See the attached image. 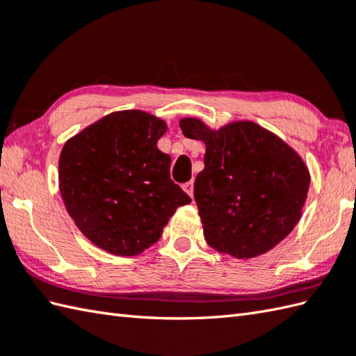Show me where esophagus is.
<instances>
[{
	"label": "esophagus",
	"instance_id": "1",
	"mask_svg": "<svg viewBox=\"0 0 356 356\" xmlns=\"http://www.w3.org/2000/svg\"><path fill=\"white\" fill-rule=\"evenodd\" d=\"M182 188H184V191H185L188 195H190V197H193V195H194V182H193V180H190V182L184 184Z\"/></svg>",
	"mask_w": 356,
	"mask_h": 356
}]
</instances>
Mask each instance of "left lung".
<instances>
[{
	"instance_id": "obj_1",
	"label": "left lung",
	"mask_w": 356,
	"mask_h": 356,
	"mask_svg": "<svg viewBox=\"0 0 356 356\" xmlns=\"http://www.w3.org/2000/svg\"><path fill=\"white\" fill-rule=\"evenodd\" d=\"M179 124L185 138L207 145L194 199L208 245L236 259H252L289 236L311 184L303 159L251 120L218 130L195 118Z\"/></svg>"
}]
</instances>
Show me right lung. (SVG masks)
<instances>
[{
	"instance_id": "add662e5",
	"label": "right lung",
	"mask_w": 356,
	"mask_h": 356,
	"mask_svg": "<svg viewBox=\"0 0 356 356\" xmlns=\"http://www.w3.org/2000/svg\"><path fill=\"white\" fill-rule=\"evenodd\" d=\"M166 124L140 110L115 111L73 136L59 156V191L79 231L110 254L131 257L161 238L191 202L157 148Z\"/></svg>"
}]
</instances>
